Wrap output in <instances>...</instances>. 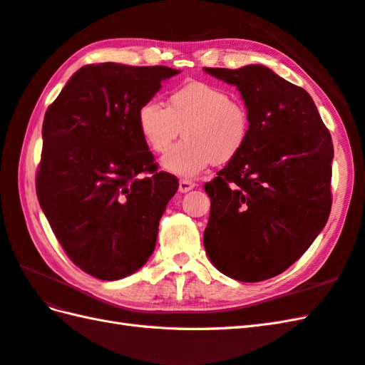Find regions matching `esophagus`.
Here are the masks:
<instances>
[{
  "mask_svg": "<svg viewBox=\"0 0 365 365\" xmlns=\"http://www.w3.org/2000/svg\"><path fill=\"white\" fill-rule=\"evenodd\" d=\"M195 184L193 181H189V180H180V192L181 193H185V192H189V190H192L193 187H195Z\"/></svg>",
  "mask_w": 365,
  "mask_h": 365,
  "instance_id": "34e87169",
  "label": "esophagus"
}]
</instances>
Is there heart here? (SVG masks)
<instances>
[{
  "mask_svg": "<svg viewBox=\"0 0 365 365\" xmlns=\"http://www.w3.org/2000/svg\"><path fill=\"white\" fill-rule=\"evenodd\" d=\"M138 127L153 153H164L183 128L186 139L161 159L165 172L192 178L212 163L225 164L243 152L251 133L246 105L226 88L190 82L168 94L167 106L148 101L138 111Z\"/></svg>",
  "mask_w": 365,
  "mask_h": 365,
  "instance_id": "heart-1",
  "label": "heart"
}]
</instances>
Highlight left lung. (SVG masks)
I'll return each mask as SVG.
<instances>
[{
	"mask_svg": "<svg viewBox=\"0 0 365 365\" xmlns=\"http://www.w3.org/2000/svg\"><path fill=\"white\" fill-rule=\"evenodd\" d=\"M235 85L250 111L243 152L204 190V247L217 269L262 282L299 260L331 210L333 142L311 96L269 68H204Z\"/></svg>",
	"mask_w": 365,
	"mask_h": 365,
	"instance_id": "8db88e82",
	"label": "left lung"
}]
</instances>
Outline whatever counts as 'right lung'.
Masks as SVG:
<instances>
[{
	"instance_id": "add662e5",
	"label": "right lung",
	"mask_w": 365,
	"mask_h": 365,
	"mask_svg": "<svg viewBox=\"0 0 365 365\" xmlns=\"http://www.w3.org/2000/svg\"><path fill=\"white\" fill-rule=\"evenodd\" d=\"M178 73L167 66L86 65L44 114L38 202L66 255L96 279L127 277L155 251L159 220L178 180L158 172L138 111Z\"/></svg>"
}]
</instances>
